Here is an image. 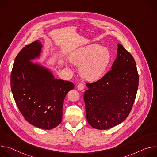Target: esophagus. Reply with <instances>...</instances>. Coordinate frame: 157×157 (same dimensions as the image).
<instances>
[{
  "label": "esophagus",
  "mask_w": 157,
  "mask_h": 157,
  "mask_svg": "<svg viewBox=\"0 0 157 157\" xmlns=\"http://www.w3.org/2000/svg\"><path fill=\"white\" fill-rule=\"evenodd\" d=\"M84 85L82 84H78V86H77V88H78V90H79V91H82V90H83L84 89Z\"/></svg>",
  "instance_id": "1"
}]
</instances>
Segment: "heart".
<instances>
[{
  "label": "heart",
  "mask_w": 157,
  "mask_h": 157,
  "mask_svg": "<svg viewBox=\"0 0 157 157\" xmlns=\"http://www.w3.org/2000/svg\"><path fill=\"white\" fill-rule=\"evenodd\" d=\"M111 58V53L107 48L94 43L73 52L70 60L73 64L80 66L79 73L84 79L95 81L104 75Z\"/></svg>",
  "instance_id": "1"
}]
</instances>
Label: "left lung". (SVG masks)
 Here are the masks:
<instances>
[{
	"instance_id": "8db88e82",
	"label": "left lung",
	"mask_w": 157,
	"mask_h": 157,
	"mask_svg": "<svg viewBox=\"0 0 157 157\" xmlns=\"http://www.w3.org/2000/svg\"><path fill=\"white\" fill-rule=\"evenodd\" d=\"M117 52L111 70L96 82L86 83V119L98 130L109 129L125 120L137 92L139 75L135 60L121 44L118 43Z\"/></svg>"
}]
</instances>
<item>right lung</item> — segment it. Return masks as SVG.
Listing matches in <instances>:
<instances>
[{"mask_svg": "<svg viewBox=\"0 0 157 157\" xmlns=\"http://www.w3.org/2000/svg\"><path fill=\"white\" fill-rule=\"evenodd\" d=\"M41 48V42L36 40L21 49L15 59L10 85L16 104L26 121L50 130L61 122L64 99L75 85L55 78L49 69L31 61L40 57Z\"/></svg>", "mask_w": 157, "mask_h": 157, "instance_id": "add662e5", "label": "right lung"}]
</instances>
